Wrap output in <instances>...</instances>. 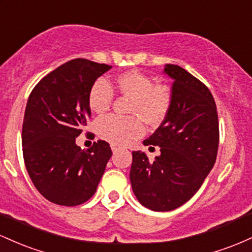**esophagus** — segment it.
I'll return each instance as SVG.
<instances>
[{"instance_id": "34e87169", "label": "esophagus", "mask_w": 252, "mask_h": 252, "mask_svg": "<svg viewBox=\"0 0 252 252\" xmlns=\"http://www.w3.org/2000/svg\"><path fill=\"white\" fill-rule=\"evenodd\" d=\"M111 149H112V152L116 153V152H118V150L121 149V147H120V146H117V144H114V143H112V144H111Z\"/></svg>"}]
</instances>
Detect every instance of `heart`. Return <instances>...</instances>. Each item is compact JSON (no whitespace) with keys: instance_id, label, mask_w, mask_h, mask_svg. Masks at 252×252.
I'll return each instance as SVG.
<instances>
[{"instance_id":"1","label":"heart","mask_w":252,"mask_h":252,"mask_svg":"<svg viewBox=\"0 0 252 252\" xmlns=\"http://www.w3.org/2000/svg\"><path fill=\"white\" fill-rule=\"evenodd\" d=\"M115 88L118 94L129 98L128 112L137 115L149 126H160L172 106V91L164 84H154L142 72L131 70L120 74L110 86L98 80L89 92L90 109L98 115L106 112L114 100ZM98 132L114 144H128L143 134V124L136 116L120 117L110 115L98 122Z\"/></svg>"}]
</instances>
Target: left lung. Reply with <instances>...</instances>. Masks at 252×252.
Instances as JSON below:
<instances>
[{
    "mask_svg": "<svg viewBox=\"0 0 252 252\" xmlns=\"http://www.w3.org/2000/svg\"><path fill=\"white\" fill-rule=\"evenodd\" d=\"M164 73L174 79L172 106L144 146H158L161 155L150 162L132 152L130 181L137 200L158 212L180 207L195 194L215 166L219 143L216 102L204 83L178 65Z\"/></svg>",
    "mask_w": 252,
    "mask_h": 252,
    "instance_id": "obj_1",
    "label": "left lung"
}]
</instances>
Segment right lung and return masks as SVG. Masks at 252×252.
Returning <instances> with one entry per match:
<instances>
[{
    "label": "right lung",
    "instance_id": "obj_1",
    "mask_svg": "<svg viewBox=\"0 0 252 252\" xmlns=\"http://www.w3.org/2000/svg\"><path fill=\"white\" fill-rule=\"evenodd\" d=\"M110 68L78 58L43 77L31 92L22 126L24 160L35 189L53 204L88 201L111 158L105 141L88 150L76 144L91 115L90 90Z\"/></svg>",
    "mask_w": 252,
    "mask_h": 252
}]
</instances>
